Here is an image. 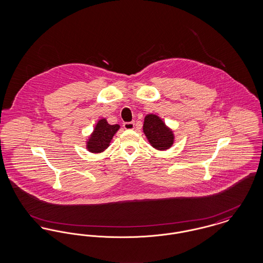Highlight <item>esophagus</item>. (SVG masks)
<instances>
[{"mask_svg": "<svg viewBox=\"0 0 263 263\" xmlns=\"http://www.w3.org/2000/svg\"><path fill=\"white\" fill-rule=\"evenodd\" d=\"M123 127L125 128L126 130H133L135 127V123L134 122H125L123 124Z\"/></svg>", "mask_w": 263, "mask_h": 263, "instance_id": "34e87169", "label": "esophagus"}]
</instances>
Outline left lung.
<instances>
[{"instance_id": "8db88e82", "label": "left lung", "mask_w": 263, "mask_h": 263, "mask_svg": "<svg viewBox=\"0 0 263 263\" xmlns=\"http://www.w3.org/2000/svg\"><path fill=\"white\" fill-rule=\"evenodd\" d=\"M143 132L156 150H168L175 143L174 131L157 114L149 113L145 116Z\"/></svg>"}]
</instances>
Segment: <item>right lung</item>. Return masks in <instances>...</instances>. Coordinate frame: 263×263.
<instances>
[{"label":"right lung","mask_w":263,"mask_h":263,"mask_svg":"<svg viewBox=\"0 0 263 263\" xmlns=\"http://www.w3.org/2000/svg\"><path fill=\"white\" fill-rule=\"evenodd\" d=\"M119 129L120 125H110L105 118H101L98 121L93 128V131L87 139V150L93 154L104 152L109 147L113 136Z\"/></svg>","instance_id":"right-lung-1"}]
</instances>
